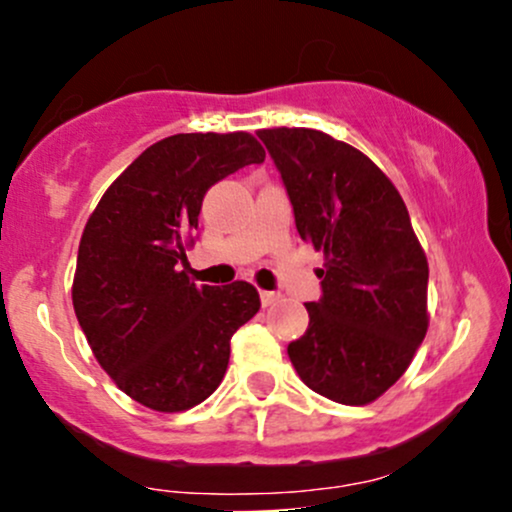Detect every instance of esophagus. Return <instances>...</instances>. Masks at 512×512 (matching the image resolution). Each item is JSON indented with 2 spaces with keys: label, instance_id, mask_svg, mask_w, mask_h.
<instances>
[{
  "label": "esophagus",
  "instance_id": "1",
  "mask_svg": "<svg viewBox=\"0 0 512 512\" xmlns=\"http://www.w3.org/2000/svg\"><path fill=\"white\" fill-rule=\"evenodd\" d=\"M260 301H262L264 308H269V305H274L276 301H279V293H274V291H260Z\"/></svg>",
  "mask_w": 512,
  "mask_h": 512
}]
</instances>
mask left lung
<instances>
[{
    "instance_id": "8db88e82",
    "label": "left lung",
    "mask_w": 512,
    "mask_h": 512,
    "mask_svg": "<svg viewBox=\"0 0 512 512\" xmlns=\"http://www.w3.org/2000/svg\"><path fill=\"white\" fill-rule=\"evenodd\" d=\"M303 240L325 255L322 298L289 344L317 395L363 407L409 368L428 330V262L407 204L366 154L305 127L260 129Z\"/></svg>"
}]
</instances>
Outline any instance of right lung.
I'll list each match as a JSON object with an SVG mask.
<instances>
[{
  "mask_svg": "<svg viewBox=\"0 0 512 512\" xmlns=\"http://www.w3.org/2000/svg\"><path fill=\"white\" fill-rule=\"evenodd\" d=\"M264 149L248 132L161 139L88 216L72 303L93 356L125 395L175 414L221 385L231 337L260 310L248 281L197 286L185 272L202 199Z\"/></svg>",
  "mask_w": 512,
  "mask_h": 512,
  "instance_id": "right-lung-1",
  "label": "right lung"
}]
</instances>
